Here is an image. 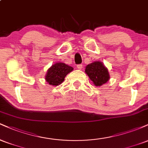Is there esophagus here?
I'll return each mask as SVG.
<instances>
[{"mask_svg":"<svg viewBox=\"0 0 148 148\" xmlns=\"http://www.w3.org/2000/svg\"><path fill=\"white\" fill-rule=\"evenodd\" d=\"M82 67H83V65L81 64H77V65H76V67H77L78 69H82Z\"/></svg>","mask_w":148,"mask_h":148,"instance_id":"esophagus-1","label":"esophagus"}]
</instances>
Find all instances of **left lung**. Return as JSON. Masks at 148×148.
<instances>
[{"instance_id": "8db88e82", "label": "left lung", "mask_w": 148, "mask_h": 148, "mask_svg": "<svg viewBox=\"0 0 148 148\" xmlns=\"http://www.w3.org/2000/svg\"><path fill=\"white\" fill-rule=\"evenodd\" d=\"M90 79L96 86H101L109 80L108 69L101 62H94L88 64L85 70Z\"/></svg>"}]
</instances>
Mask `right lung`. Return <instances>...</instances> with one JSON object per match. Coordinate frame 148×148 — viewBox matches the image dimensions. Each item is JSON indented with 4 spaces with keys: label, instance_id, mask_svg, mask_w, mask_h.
<instances>
[{
    "label": "right lung",
    "instance_id": "obj_1",
    "mask_svg": "<svg viewBox=\"0 0 148 148\" xmlns=\"http://www.w3.org/2000/svg\"><path fill=\"white\" fill-rule=\"evenodd\" d=\"M72 70L73 67L70 66L62 62H57L48 69L46 81L52 86H58L63 82L67 74Z\"/></svg>",
    "mask_w": 148,
    "mask_h": 148
}]
</instances>
